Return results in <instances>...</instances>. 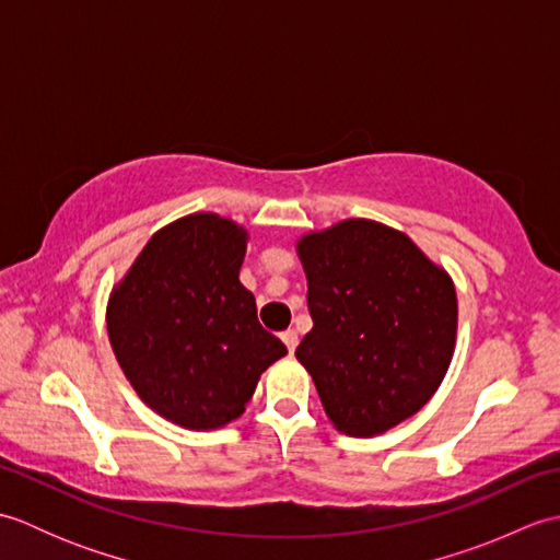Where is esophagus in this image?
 Masks as SVG:
<instances>
[{"label": "esophagus", "mask_w": 560, "mask_h": 560, "mask_svg": "<svg viewBox=\"0 0 560 560\" xmlns=\"http://www.w3.org/2000/svg\"><path fill=\"white\" fill-rule=\"evenodd\" d=\"M281 339H283V343H287L289 353H293V351H295V347H299V331H295V329L281 331Z\"/></svg>", "instance_id": "1"}]
</instances>
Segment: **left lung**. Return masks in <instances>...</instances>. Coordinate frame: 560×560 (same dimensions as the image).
<instances>
[{"instance_id": "8db88e82", "label": "left lung", "mask_w": 560, "mask_h": 560, "mask_svg": "<svg viewBox=\"0 0 560 560\" xmlns=\"http://www.w3.org/2000/svg\"><path fill=\"white\" fill-rule=\"evenodd\" d=\"M313 329L295 349L339 431L380 435L435 395L457 337V293L411 237L368 219L299 241Z\"/></svg>"}]
</instances>
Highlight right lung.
Returning <instances> with one entry per match:
<instances>
[{
    "label": "right lung",
    "mask_w": 560,
    "mask_h": 560,
    "mask_svg": "<svg viewBox=\"0 0 560 560\" xmlns=\"http://www.w3.org/2000/svg\"><path fill=\"white\" fill-rule=\"evenodd\" d=\"M245 247L231 219L192 213L153 235L110 293L122 373L153 411L192 431L237 419L259 375L287 355L237 279Z\"/></svg>",
    "instance_id": "obj_1"
}]
</instances>
